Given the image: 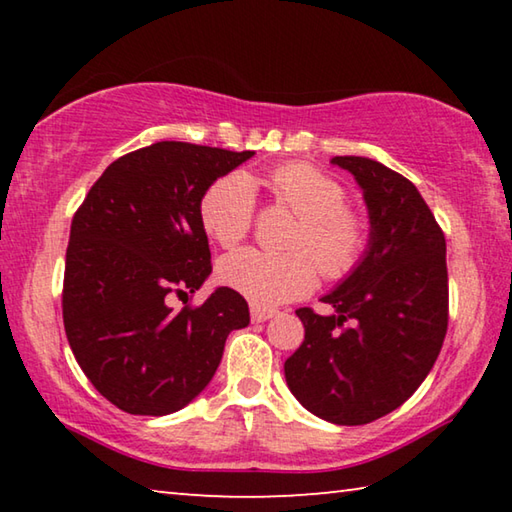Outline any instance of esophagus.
I'll return each mask as SVG.
<instances>
[{"label":"esophagus","instance_id":"34e87169","mask_svg":"<svg viewBox=\"0 0 512 512\" xmlns=\"http://www.w3.org/2000/svg\"><path fill=\"white\" fill-rule=\"evenodd\" d=\"M273 316H275V309L259 307V305H253V307H250V318H253L255 323H264V320L273 318Z\"/></svg>","mask_w":512,"mask_h":512}]
</instances>
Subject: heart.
I'll use <instances>...</instances> for the list:
<instances>
[{
  "label": "heart",
  "mask_w": 512,
  "mask_h": 512,
  "mask_svg": "<svg viewBox=\"0 0 512 512\" xmlns=\"http://www.w3.org/2000/svg\"><path fill=\"white\" fill-rule=\"evenodd\" d=\"M264 183L275 201L298 214L287 237V253H264L239 248L219 262L225 287L255 305L305 296L316 284V265L329 280L348 275L368 244V228L361 216L345 207L343 187L305 162H289L273 169L264 180L244 173H228L207 187L201 198V223L207 235L223 248L237 246L250 232L255 216V185Z\"/></svg>",
  "instance_id": "b5f03b06"
}]
</instances>
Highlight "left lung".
Here are the masks:
<instances>
[{
	"mask_svg": "<svg viewBox=\"0 0 512 512\" xmlns=\"http://www.w3.org/2000/svg\"><path fill=\"white\" fill-rule=\"evenodd\" d=\"M368 210L359 264L320 300L296 314L305 341L284 361L289 391L309 413L334 424H368L418 391L447 334L445 235L418 187L386 164L336 155Z\"/></svg>",
	"mask_w": 512,
	"mask_h": 512,
	"instance_id": "1",
	"label": "left lung"
}]
</instances>
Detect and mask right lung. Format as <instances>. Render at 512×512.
I'll return each mask as SVG.
<instances>
[{"mask_svg": "<svg viewBox=\"0 0 512 512\" xmlns=\"http://www.w3.org/2000/svg\"><path fill=\"white\" fill-rule=\"evenodd\" d=\"M255 151L158 142L101 173L69 230L65 334L92 386L117 409L169 415L210 384L225 339L250 323L228 287L201 307L173 311L212 273L201 223L207 187Z\"/></svg>", "mask_w": 512, "mask_h": 512, "instance_id": "add662e5", "label": "right lung"}]
</instances>
